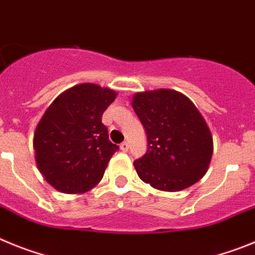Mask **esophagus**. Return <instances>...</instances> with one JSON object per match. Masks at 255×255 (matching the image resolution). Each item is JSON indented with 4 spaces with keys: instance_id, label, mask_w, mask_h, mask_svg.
<instances>
[{
    "instance_id": "esophagus-1",
    "label": "esophagus",
    "mask_w": 255,
    "mask_h": 255,
    "mask_svg": "<svg viewBox=\"0 0 255 255\" xmlns=\"http://www.w3.org/2000/svg\"><path fill=\"white\" fill-rule=\"evenodd\" d=\"M128 148H129V144H128V142H122V143H121V150H122L123 152H127Z\"/></svg>"
}]
</instances>
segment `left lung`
Masks as SVG:
<instances>
[{
	"label": "left lung",
	"mask_w": 255,
	"mask_h": 255,
	"mask_svg": "<svg viewBox=\"0 0 255 255\" xmlns=\"http://www.w3.org/2000/svg\"><path fill=\"white\" fill-rule=\"evenodd\" d=\"M133 111L147 134V151L133 162L139 179L178 192L205 175L212 157L210 128L187 96L169 89L133 96Z\"/></svg>",
	"instance_id": "8db88e82"
}]
</instances>
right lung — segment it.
Segmentation results:
<instances>
[{
	"mask_svg": "<svg viewBox=\"0 0 255 255\" xmlns=\"http://www.w3.org/2000/svg\"><path fill=\"white\" fill-rule=\"evenodd\" d=\"M117 93L95 84L68 89L49 105L34 133L39 171L59 192H88L102 180L118 150L102 123Z\"/></svg>",
	"mask_w": 255,
	"mask_h": 255,
	"instance_id": "obj_1",
	"label": "right lung"
}]
</instances>
